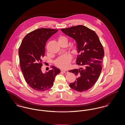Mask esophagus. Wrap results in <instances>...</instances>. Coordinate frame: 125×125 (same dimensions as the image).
Instances as JSON below:
<instances>
[{"label":"esophagus","instance_id":"esophagus-1","mask_svg":"<svg viewBox=\"0 0 125 125\" xmlns=\"http://www.w3.org/2000/svg\"><path fill=\"white\" fill-rule=\"evenodd\" d=\"M61 71L62 72H63L64 73H68V71H67V70H62Z\"/></svg>","mask_w":125,"mask_h":125}]
</instances>
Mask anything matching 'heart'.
<instances>
[{"instance_id": "heart-1", "label": "heart", "mask_w": 125, "mask_h": 125, "mask_svg": "<svg viewBox=\"0 0 125 125\" xmlns=\"http://www.w3.org/2000/svg\"><path fill=\"white\" fill-rule=\"evenodd\" d=\"M62 41L68 42L67 38L64 36H60L58 37L59 43ZM71 61V57L70 55L68 54H64L60 56L56 61V65L62 68V69H67L68 68L70 64Z\"/></svg>"}]
</instances>
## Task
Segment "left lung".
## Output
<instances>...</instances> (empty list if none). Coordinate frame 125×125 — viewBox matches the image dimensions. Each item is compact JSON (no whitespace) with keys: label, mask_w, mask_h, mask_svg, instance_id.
Returning <instances> with one entry per match:
<instances>
[{"label":"left lung","mask_w":125,"mask_h":125,"mask_svg":"<svg viewBox=\"0 0 125 125\" xmlns=\"http://www.w3.org/2000/svg\"><path fill=\"white\" fill-rule=\"evenodd\" d=\"M61 30L75 40L78 53L76 64L82 67L69 71L77 76L69 86L78 92L90 89L99 78L102 69L104 52L99 38L94 31L82 25Z\"/></svg>","instance_id":"8db88e82"}]
</instances>
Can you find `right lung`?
I'll return each mask as SVG.
<instances>
[{
	"label": "right lung",
	"instance_id": "obj_1",
	"mask_svg": "<svg viewBox=\"0 0 125 125\" xmlns=\"http://www.w3.org/2000/svg\"><path fill=\"white\" fill-rule=\"evenodd\" d=\"M58 31L50 28L36 29L22 40L19 50L20 66L26 83L33 89L44 91L52 88L56 75L60 73L54 66L45 73L41 69L46 42Z\"/></svg>",
	"mask_w": 125,
	"mask_h": 125
}]
</instances>
